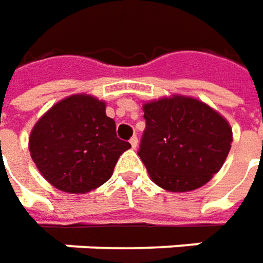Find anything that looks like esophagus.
<instances>
[{"instance_id": "1", "label": "esophagus", "mask_w": 263, "mask_h": 263, "mask_svg": "<svg viewBox=\"0 0 263 263\" xmlns=\"http://www.w3.org/2000/svg\"><path fill=\"white\" fill-rule=\"evenodd\" d=\"M130 144H132V147H133V149L137 147V144H139V139H137V136H133V137L130 139Z\"/></svg>"}]
</instances>
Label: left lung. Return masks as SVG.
Masks as SVG:
<instances>
[{
    "label": "left lung",
    "mask_w": 263,
    "mask_h": 263,
    "mask_svg": "<svg viewBox=\"0 0 263 263\" xmlns=\"http://www.w3.org/2000/svg\"><path fill=\"white\" fill-rule=\"evenodd\" d=\"M146 128L139 156L157 186L189 192L208 183L228 157L229 123L202 101L183 96L143 106Z\"/></svg>",
    "instance_id": "8db88e82"
}]
</instances>
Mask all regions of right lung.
Instances as JSON below:
<instances>
[{
    "label": "right lung",
    "mask_w": 263,
    "mask_h": 263,
    "mask_svg": "<svg viewBox=\"0 0 263 263\" xmlns=\"http://www.w3.org/2000/svg\"><path fill=\"white\" fill-rule=\"evenodd\" d=\"M130 143L116 135L104 101L76 94L52 106L30 136V153L41 175L67 193H86L106 183Z\"/></svg>",
    "instance_id": "right-lung-1"
}]
</instances>
